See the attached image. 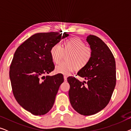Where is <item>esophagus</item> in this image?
<instances>
[{
    "mask_svg": "<svg viewBox=\"0 0 131 131\" xmlns=\"http://www.w3.org/2000/svg\"><path fill=\"white\" fill-rule=\"evenodd\" d=\"M67 77L66 76H64V81L65 82H67Z\"/></svg>",
    "mask_w": 131,
    "mask_h": 131,
    "instance_id": "esophagus-1",
    "label": "esophagus"
}]
</instances>
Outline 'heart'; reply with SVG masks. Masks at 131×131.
Wrapping results in <instances>:
<instances>
[{"instance_id": "b5f03b06", "label": "heart", "mask_w": 131, "mask_h": 131, "mask_svg": "<svg viewBox=\"0 0 131 131\" xmlns=\"http://www.w3.org/2000/svg\"><path fill=\"white\" fill-rule=\"evenodd\" d=\"M67 61L61 62L55 67V71L66 75L70 74L77 69L85 67L92 58V50L86 43L78 38L69 39L63 43V47L60 45L55 44L51 50L52 60L56 64H58L64 58L65 54Z\"/></svg>"}]
</instances>
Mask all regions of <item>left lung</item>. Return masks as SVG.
I'll use <instances>...</instances> for the list:
<instances>
[{
	"mask_svg": "<svg viewBox=\"0 0 131 131\" xmlns=\"http://www.w3.org/2000/svg\"><path fill=\"white\" fill-rule=\"evenodd\" d=\"M86 41L92 50V58L78 74L87 82H80L74 77H69L67 81L71 106L82 115L90 116L104 108L110 101L116 86V62L101 39L89 35Z\"/></svg>",
	"mask_w": 131,
	"mask_h": 131,
	"instance_id": "1",
	"label": "left lung"
}]
</instances>
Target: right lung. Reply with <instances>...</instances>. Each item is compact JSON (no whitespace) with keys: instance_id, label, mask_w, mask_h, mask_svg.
I'll return each instance as SVG.
<instances>
[{"instance_id":"add662e5","label":"right lung","mask_w":131,"mask_h":131,"mask_svg":"<svg viewBox=\"0 0 131 131\" xmlns=\"http://www.w3.org/2000/svg\"><path fill=\"white\" fill-rule=\"evenodd\" d=\"M69 35L66 32L36 33L14 53L9 70L12 92L19 104L34 115L45 114L54 104L64 77L60 73L47 75L55 68L51 50Z\"/></svg>"}]
</instances>
